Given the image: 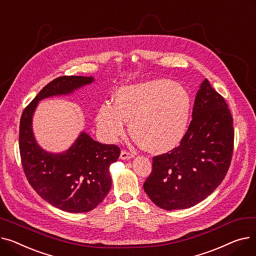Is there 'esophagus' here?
<instances>
[{"label": "esophagus", "mask_w": 256, "mask_h": 256, "mask_svg": "<svg viewBox=\"0 0 256 256\" xmlns=\"http://www.w3.org/2000/svg\"><path fill=\"white\" fill-rule=\"evenodd\" d=\"M134 156H135V154L130 152L128 150H121V152H120V158H122V160H130Z\"/></svg>", "instance_id": "1"}]
</instances>
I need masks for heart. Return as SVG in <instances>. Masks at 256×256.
Masks as SVG:
<instances>
[{
  "label": "heart",
  "instance_id": "obj_1",
  "mask_svg": "<svg viewBox=\"0 0 256 256\" xmlns=\"http://www.w3.org/2000/svg\"><path fill=\"white\" fill-rule=\"evenodd\" d=\"M191 108V98L182 86L154 80L119 88L114 104L100 106L96 122L106 138L116 141L126 132V120L130 121V132L138 144L150 152L163 154L184 139Z\"/></svg>",
  "mask_w": 256,
  "mask_h": 256
}]
</instances>
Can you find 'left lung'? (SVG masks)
<instances>
[{
	"mask_svg": "<svg viewBox=\"0 0 256 256\" xmlns=\"http://www.w3.org/2000/svg\"><path fill=\"white\" fill-rule=\"evenodd\" d=\"M192 120L180 145L152 158L144 191L158 208H189L224 180L234 154L232 113L206 78L196 94Z\"/></svg>",
	"mask_w": 256,
	"mask_h": 256,
	"instance_id": "obj_1",
	"label": "left lung"
}]
</instances>
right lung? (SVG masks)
Returning a JSON list of instances; mask_svg holds the SVG:
<instances>
[{
  "label": "right lung",
  "instance_id": "right-lung-1",
  "mask_svg": "<svg viewBox=\"0 0 256 256\" xmlns=\"http://www.w3.org/2000/svg\"><path fill=\"white\" fill-rule=\"evenodd\" d=\"M92 82V76H80L52 80L24 108L20 117V154L24 176L40 197L65 212H89L102 202L111 189L109 167L118 160L120 148L94 141L82 132L67 152L48 154L34 139L32 115L40 100L70 93Z\"/></svg>",
  "mask_w": 256,
  "mask_h": 256
}]
</instances>
